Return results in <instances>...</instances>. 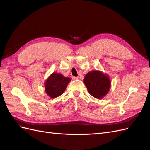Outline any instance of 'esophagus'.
Here are the masks:
<instances>
[{"label":"esophagus","instance_id":"1","mask_svg":"<svg viewBox=\"0 0 150 150\" xmlns=\"http://www.w3.org/2000/svg\"><path fill=\"white\" fill-rule=\"evenodd\" d=\"M72 80H77V79H78V77L72 76Z\"/></svg>","mask_w":150,"mask_h":150}]
</instances>
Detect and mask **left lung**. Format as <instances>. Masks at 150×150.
<instances>
[{
    "instance_id": "1",
    "label": "left lung",
    "mask_w": 150,
    "mask_h": 150,
    "mask_svg": "<svg viewBox=\"0 0 150 150\" xmlns=\"http://www.w3.org/2000/svg\"><path fill=\"white\" fill-rule=\"evenodd\" d=\"M84 83L89 93L97 99H102L105 96L111 87V81L108 76L96 70L86 74Z\"/></svg>"
}]
</instances>
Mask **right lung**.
Here are the masks:
<instances>
[{"mask_svg": "<svg viewBox=\"0 0 150 150\" xmlns=\"http://www.w3.org/2000/svg\"><path fill=\"white\" fill-rule=\"evenodd\" d=\"M70 81V78H65L61 74L53 72L45 82V91L49 97L57 98L64 92Z\"/></svg>", "mask_w": 150, "mask_h": 150, "instance_id": "1", "label": "right lung"}]
</instances>
